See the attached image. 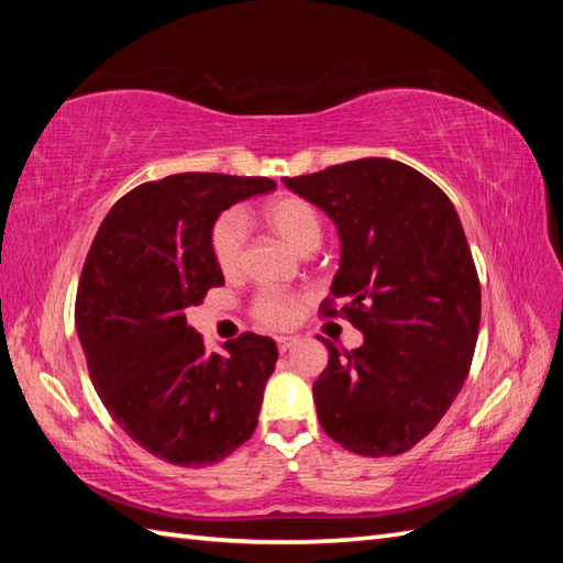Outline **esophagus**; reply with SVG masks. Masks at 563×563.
Returning a JSON list of instances; mask_svg holds the SVG:
<instances>
[{"label": "esophagus", "mask_w": 563, "mask_h": 563, "mask_svg": "<svg viewBox=\"0 0 563 563\" xmlns=\"http://www.w3.org/2000/svg\"><path fill=\"white\" fill-rule=\"evenodd\" d=\"M275 341H278V351L285 353V351H290L292 345H295L297 341H300V339H297V336H278Z\"/></svg>", "instance_id": "34e87169"}]
</instances>
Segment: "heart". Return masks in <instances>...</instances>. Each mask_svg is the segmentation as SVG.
<instances>
[{
  "mask_svg": "<svg viewBox=\"0 0 563 563\" xmlns=\"http://www.w3.org/2000/svg\"><path fill=\"white\" fill-rule=\"evenodd\" d=\"M263 222L271 230L283 236L295 251L300 254H312L319 246L324 227H321V214L312 202L285 194L268 200L263 206ZM244 246H246V227L244 218L239 212H224L222 218L214 222L210 234V249L214 263H218L224 275H234L242 268L244 261ZM254 317L271 329H285L297 319V300L288 292L266 290L258 295L254 305Z\"/></svg>",
  "mask_w": 563,
  "mask_h": 563,
  "instance_id": "obj_1",
  "label": "heart"
}]
</instances>
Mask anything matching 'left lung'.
<instances>
[{"label": "left lung", "mask_w": 563, "mask_h": 563, "mask_svg": "<svg viewBox=\"0 0 563 563\" xmlns=\"http://www.w3.org/2000/svg\"><path fill=\"white\" fill-rule=\"evenodd\" d=\"M336 224L331 295L363 331L314 382L324 433L365 457L411 450L445 416L470 373L482 288L457 210L411 166L367 157L283 178ZM327 317L336 309L324 300Z\"/></svg>", "instance_id": "1"}]
</instances>
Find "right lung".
Instances as JSON below:
<instances>
[{"mask_svg": "<svg viewBox=\"0 0 563 563\" xmlns=\"http://www.w3.org/2000/svg\"><path fill=\"white\" fill-rule=\"evenodd\" d=\"M273 188L263 176L174 174L130 190L93 236L77 290L79 343L113 421L154 457L214 464L256 430L275 341L242 333L208 353L186 309L224 285L210 249L220 214Z\"/></svg>", "mask_w": 563, "mask_h": 563, "instance_id": "right-lung-1", "label": "right lung"}]
</instances>
